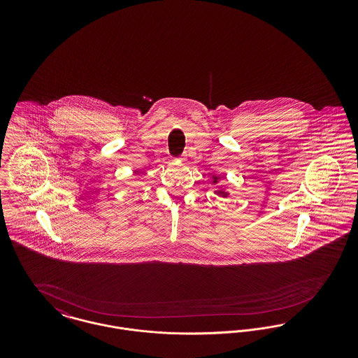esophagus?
<instances>
[{
    "label": "esophagus",
    "instance_id": "obj_1",
    "mask_svg": "<svg viewBox=\"0 0 358 358\" xmlns=\"http://www.w3.org/2000/svg\"><path fill=\"white\" fill-rule=\"evenodd\" d=\"M178 161H180V159H178Z\"/></svg>",
    "mask_w": 358,
    "mask_h": 358
}]
</instances>
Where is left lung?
I'll return each instance as SVG.
<instances>
[{"label": "left lung", "instance_id": "obj_1", "mask_svg": "<svg viewBox=\"0 0 358 358\" xmlns=\"http://www.w3.org/2000/svg\"><path fill=\"white\" fill-rule=\"evenodd\" d=\"M219 178H220V177H219V176H217V177H213V180H215V181H213V182H217V180H219ZM217 193H220V194H222V196H224V197H225V196H227V193H224V192H222V190H217Z\"/></svg>", "mask_w": 358, "mask_h": 358}]
</instances>
